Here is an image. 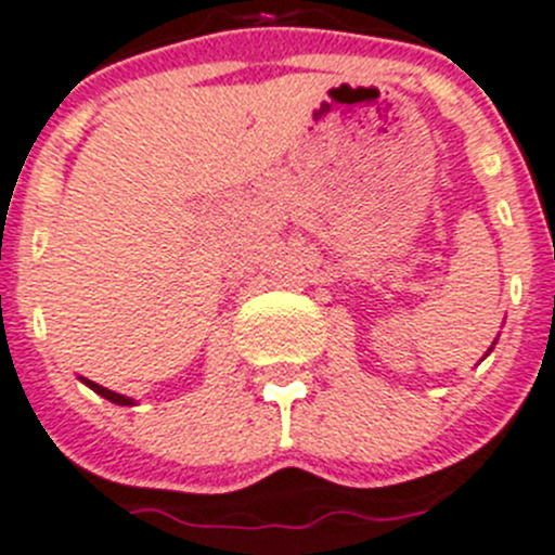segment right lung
<instances>
[{
    "mask_svg": "<svg viewBox=\"0 0 555 555\" xmlns=\"http://www.w3.org/2000/svg\"><path fill=\"white\" fill-rule=\"evenodd\" d=\"M87 386L92 388V391H98V395L101 397H106L108 402H117V405H131V400H128V397H122V395H114V391H108V388H103V386H98V383H90V380H85Z\"/></svg>",
    "mask_w": 555,
    "mask_h": 555,
    "instance_id": "obj_1",
    "label": "right lung"
}]
</instances>
